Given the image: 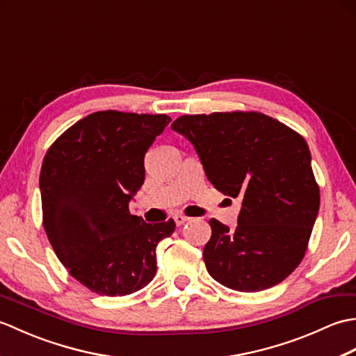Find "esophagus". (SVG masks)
<instances>
[{"label":"esophagus","mask_w":356,"mask_h":356,"mask_svg":"<svg viewBox=\"0 0 356 356\" xmlns=\"http://www.w3.org/2000/svg\"><path fill=\"white\" fill-rule=\"evenodd\" d=\"M172 218H174V222H176V225H177V226H180V225H184L185 222H188V220H190V218H188V217H185V216H182V214H176V216H174Z\"/></svg>","instance_id":"obj_1"}]
</instances>
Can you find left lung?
Masks as SVG:
<instances>
[{
	"mask_svg": "<svg viewBox=\"0 0 356 356\" xmlns=\"http://www.w3.org/2000/svg\"><path fill=\"white\" fill-rule=\"evenodd\" d=\"M171 128L193 143L216 190L241 199L236 229L209 220V275L240 292L282 283L303 260L320 209L303 136L257 111L186 115Z\"/></svg>",
	"mask_w": 356,
	"mask_h": 356,
	"instance_id": "obj_1",
	"label": "left lung"
}]
</instances>
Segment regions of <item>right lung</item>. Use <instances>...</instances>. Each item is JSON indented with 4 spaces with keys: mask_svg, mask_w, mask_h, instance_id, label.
<instances>
[{
    "mask_svg": "<svg viewBox=\"0 0 356 356\" xmlns=\"http://www.w3.org/2000/svg\"><path fill=\"white\" fill-rule=\"evenodd\" d=\"M170 122L166 115L96 111L44 156L45 234L59 261L92 292L122 297L156 275V248L176 223H145L128 203L145 180V153Z\"/></svg>",
    "mask_w": 356,
    "mask_h": 356,
    "instance_id": "add662e5",
    "label": "right lung"
}]
</instances>
